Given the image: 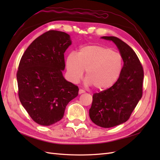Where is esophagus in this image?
<instances>
[{
  "instance_id": "esophagus-1",
  "label": "esophagus",
  "mask_w": 160,
  "mask_h": 160,
  "mask_svg": "<svg viewBox=\"0 0 160 160\" xmlns=\"http://www.w3.org/2000/svg\"><path fill=\"white\" fill-rule=\"evenodd\" d=\"M85 90H83V89H80L79 90V94H81V93H85Z\"/></svg>"
}]
</instances>
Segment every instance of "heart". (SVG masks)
I'll list each match as a JSON object with an SVG mask.
<instances>
[{"label":"heart","mask_w":160,"mask_h":160,"mask_svg":"<svg viewBox=\"0 0 160 160\" xmlns=\"http://www.w3.org/2000/svg\"><path fill=\"white\" fill-rule=\"evenodd\" d=\"M70 80L77 83L85 72L87 83L97 90L112 86L122 72L123 59L120 53L99 45L81 47L77 53H70L66 59Z\"/></svg>","instance_id":"b5f03b06"}]
</instances>
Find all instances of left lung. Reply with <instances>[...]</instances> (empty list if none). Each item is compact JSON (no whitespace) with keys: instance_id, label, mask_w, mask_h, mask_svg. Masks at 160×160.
Masks as SVG:
<instances>
[{"instance_id":"left-lung-1","label":"left lung","mask_w":160,"mask_h":160,"mask_svg":"<svg viewBox=\"0 0 160 160\" xmlns=\"http://www.w3.org/2000/svg\"><path fill=\"white\" fill-rule=\"evenodd\" d=\"M117 45L123 61L119 79L109 89L95 93L89 109L95 124L109 128L129 119L143 93V69L136 53L127 43L115 37H102Z\"/></svg>"}]
</instances>
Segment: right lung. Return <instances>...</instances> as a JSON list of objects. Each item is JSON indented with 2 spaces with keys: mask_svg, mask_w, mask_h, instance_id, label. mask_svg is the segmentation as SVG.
Listing matches in <instances>:
<instances>
[{
  "mask_svg": "<svg viewBox=\"0 0 160 160\" xmlns=\"http://www.w3.org/2000/svg\"><path fill=\"white\" fill-rule=\"evenodd\" d=\"M71 44L68 34L49 31L31 42L19 62L18 98L31 119L39 125L48 126L60 121L67 105L78 95V87L62 74L64 52Z\"/></svg>",
  "mask_w": 160,
  "mask_h": 160,
  "instance_id": "right-lung-1",
  "label": "right lung"
}]
</instances>
